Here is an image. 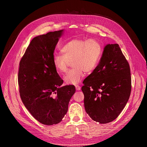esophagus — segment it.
I'll return each mask as SVG.
<instances>
[{
  "instance_id": "esophagus-1",
  "label": "esophagus",
  "mask_w": 147,
  "mask_h": 147,
  "mask_svg": "<svg viewBox=\"0 0 147 147\" xmlns=\"http://www.w3.org/2000/svg\"><path fill=\"white\" fill-rule=\"evenodd\" d=\"M76 90L79 91L80 90V87L79 86H78H78H76Z\"/></svg>"
}]
</instances>
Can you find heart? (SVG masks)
I'll list each match as a JSON object with an SVG mask.
<instances>
[{
    "label": "heart",
    "instance_id": "obj_1",
    "mask_svg": "<svg viewBox=\"0 0 147 147\" xmlns=\"http://www.w3.org/2000/svg\"><path fill=\"white\" fill-rule=\"evenodd\" d=\"M63 55L55 54L53 62L59 73L67 70L69 61L73 67L64 76L67 84L76 85L84 78L86 72L92 73L96 68L101 59L102 47L96 39L74 38L61 47Z\"/></svg>",
    "mask_w": 147,
    "mask_h": 147
}]
</instances>
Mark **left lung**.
Segmentation results:
<instances>
[{
	"label": "left lung",
	"mask_w": 147,
	"mask_h": 147,
	"mask_svg": "<svg viewBox=\"0 0 147 147\" xmlns=\"http://www.w3.org/2000/svg\"><path fill=\"white\" fill-rule=\"evenodd\" d=\"M84 107L101 124L114 120L125 107L131 91L129 65L118 44L107 45L100 61L84 79Z\"/></svg>",
	"instance_id": "left-lung-1"
}]
</instances>
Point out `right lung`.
Wrapping results in <instances>:
<instances>
[{"instance_id": "right-lung-1", "label": "right lung", "mask_w": 147, "mask_h": 147, "mask_svg": "<svg viewBox=\"0 0 147 147\" xmlns=\"http://www.w3.org/2000/svg\"><path fill=\"white\" fill-rule=\"evenodd\" d=\"M63 30L50 32L32 39L20 63L18 84L21 100L41 123H60L76 92L73 85L61 87L63 80L54 67L55 46Z\"/></svg>"}]
</instances>
